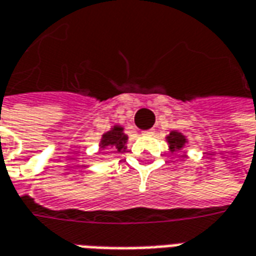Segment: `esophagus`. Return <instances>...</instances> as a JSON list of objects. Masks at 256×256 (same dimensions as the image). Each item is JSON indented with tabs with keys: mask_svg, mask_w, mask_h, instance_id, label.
Masks as SVG:
<instances>
[{
	"mask_svg": "<svg viewBox=\"0 0 256 256\" xmlns=\"http://www.w3.org/2000/svg\"><path fill=\"white\" fill-rule=\"evenodd\" d=\"M144 136H152L154 134V130H146V132H142Z\"/></svg>",
	"mask_w": 256,
	"mask_h": 256,
	"instance_id": "34e87169",
	"label": "esophagus"
}]
</instances>
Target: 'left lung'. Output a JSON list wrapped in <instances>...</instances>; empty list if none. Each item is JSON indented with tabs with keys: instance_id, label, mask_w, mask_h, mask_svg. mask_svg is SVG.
<instances>
[{
	"instance_id": "left-lung-1",
	"label": "left lung",
	"mask_w": 256,
	"mask_h": 256,
	"mask_svg": "<svg viewBox=\"0 0 256 256\" xmlns=\"http://www.w3.org/2000/svg\"><path fill=\"white\" fill-rule=\"evenodd\" d=\"M166 141L169 144V148H170L172 152H178L187 144V138L182 133H178V132H170L169 136L166 137Z\"/></svg>"
}]
</instances>
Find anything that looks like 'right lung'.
<instances>
[{"instance_id":"1","label":"right lung","mask_w":256,"mask_h":256,"mask_svg":"<svg viewBox=\"0 0 256 256\" xmlns=\"http://www.w3.org/2000/svg\"><path fill=\"white\" fill-rule=\"evenodd\" d=\"M128 144V136L123 133L122 126H114L110 132L102 134V138L100 141L101 148L110 146L114 148V152H124Z\"/></svg>"}]
</instances>
